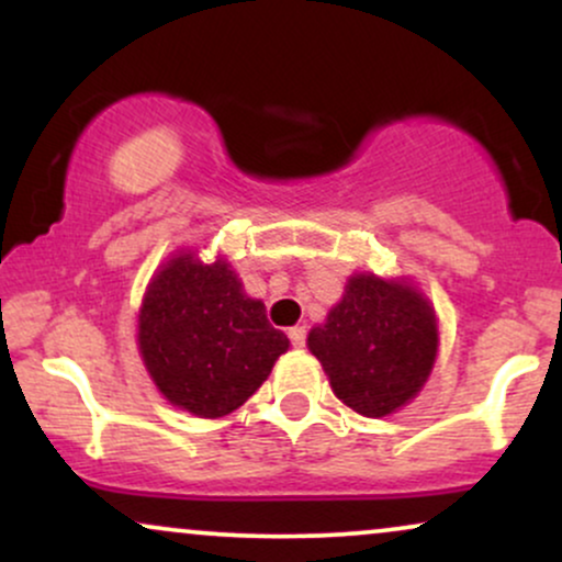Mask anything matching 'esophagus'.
<instances>
[{"label": "esophagus", "instance_id": "1", "mask_svg": "<svg viewBox=\"0 0 562 562\" xmlns=\"http://www.w3.org/2000/svg\"><path fill=\"white\" fill-rule=\"evenodd\" d=\"M288 338H290V344H293L295 348H303L306 346V327H290L288 330Z\"/></svg>", "mask_w": 562, "mask_h": 562}]
</instances>
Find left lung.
<instances>
[{
    "label": "left lung",
    "mask_w": 562,
    "mask_h": 562,
    "mask_svg": "<svg viewBox=\"0 0 562 562\" xmlns=\"http://www.w3.org/2000/svg\"><path fill=\"white\" fill-rule=\"evenodd\" d=\"M306 344L340 402L364 417H385L415 398L434 370L436 312L409 282L353 274Z\"/></svg>",
    "instance_id": "1"
}]
</instances>
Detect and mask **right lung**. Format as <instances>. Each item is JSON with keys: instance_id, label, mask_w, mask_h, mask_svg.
Returning a JSON list of instances; mask_svg holds the SVG:
<instances>
[{"instance_id": "obj_1", "label": "right lung", "mask_w": 562, "mask_h": 562, "mask_svg": "<svg viewBox=\"0 0 562 562\" xmlns=\"http://www.w3.org/2000/svg\"><path fill=\"white\" fill-rule=\"evenodd\" d=\"M137 344L173 406L224 417L261 389L290 340L269 325L263 303L243 293L227 261L177 254L147 285Z\"/></svg>"}]
</instances>
